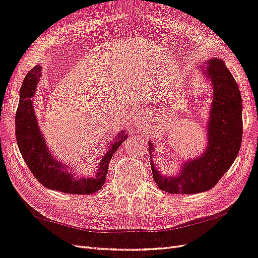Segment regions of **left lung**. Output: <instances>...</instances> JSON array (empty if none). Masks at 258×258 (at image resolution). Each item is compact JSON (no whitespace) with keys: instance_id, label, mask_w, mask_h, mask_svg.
I'll use <instances>...</instances> for the list:
<instances>
[{"instance_id":"obj_1","label":"left lung","mask_w":258,"mask_h":258,"mask_svg":"<svg viewBox=\"0 0 258 258\" xmlns=\"http://www.w3.org/2000/svg\"><path fill=\"white\" fill-rule=\"evenodd\" d=\"M203 73L211 80L213 97L207 124V146L199 158L181 165L169 177L161 174L152 161L153 147L149 141L151 168L155 184L169 194H197L209 190L233 164L241 148L243 120L242 98L234 78L220 59H210Z\"/></svg>"}]
</instances>
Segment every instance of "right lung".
I'll return each mask as SVG.
<instances>
[{
    "label": "right lung",
    "instance_id": "add662e5",
    "mask_svg": "<svg viewBox=\"0 0 258 258\" xmlns=\"http://www.w3.org/2000/svg\"><path fill=\"white\" fill-rule=\"evenodd\" d=\"M41 77V67L36 66L27 73L21 87L20 103L16 111V140L18 149L36 179L45 187L73 195H91L103 187L109 161L117 149L127 139L122 131L116 140L109 144V149L100 161L95 177H79L51 156L45 139L40 133L33 106V97Z\"/></svg>",
    "mask_w": 258,
    "mask_h": 258
}]
</instances>
